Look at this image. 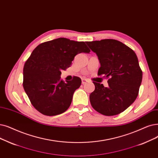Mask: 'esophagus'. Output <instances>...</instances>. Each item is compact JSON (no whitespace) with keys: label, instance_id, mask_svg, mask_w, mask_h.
<instances>
[{"label":"esophagus","instance_id":"obj_1","mask_svg":"<svg viewBox=\"0 0 158 158\" xmlns=\"http://www.w3.org/2000/svg\"><path fill=\"white\" fill-rule=\"evenodd\" d=\"M88 82V80H86V79H82V84L83 85H85V84H86V83H87Z\"/></svg>","mask_w":158,"mask_h":158}]
</instances>
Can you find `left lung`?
<instances>
[{
  "instance_id": "left-lung-1",
  "label": "left lung",
  "mask_w": 158,
  "mask_h": 158,
  "mask_svg": "<svg viewBox=\"0 0 158 158\" xmlns=\"http://www.w3.org/2000/svg\"><path fill=\"white\" fill-rule=\"evenodd\" d=\"M98 57L99 75L108 79V86L93 82L95 90L90 95L92 106L99 113L118 115L131 105L139 94L143 73L135 53L115 39L86 42Z\"/></svg>"
}]
</instances>
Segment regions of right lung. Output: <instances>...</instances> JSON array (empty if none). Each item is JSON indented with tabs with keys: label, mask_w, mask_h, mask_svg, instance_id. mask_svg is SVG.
I'll return each instance as SVG.
<instances>
[{
	"label": "right lung",
	"mask_w": 158,
	"mask_h": 158,
	"mask_svg": "<svg viewBox=\"0 0 158 158\" xmlns=\"http://www.w3.org/2000/svg\"><path fill=\"white\" fill-rule=\"evenodd\" d=\"M90 52L85 42L66 38L47 41L34 49L24 66L23 85L37 111L53 116L67 110L81 79L74 76L64 82L60 79V71L70 66L76 55Z\"/></svg>",
	"instance_id": "add662e5"
}]
</instances>
